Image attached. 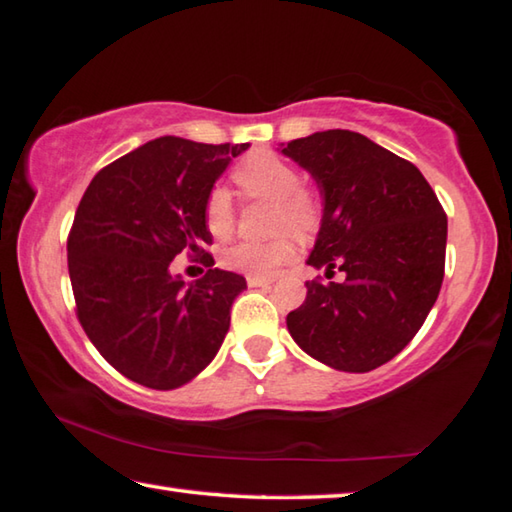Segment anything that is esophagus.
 <instances>
[{
    "instance_id": "34e87169",
    "label": "esophagus",
    "mask_w": 512,
    "mask_h": 512,
    "mask_svg": "<svg viewBox=\"0 0 512 512\" xmlns=\"http://www.w3.org/2000/svg\"><path fill=\"white\" fill-rule=\"evenodd\" d=\"M248 287H268L273 282V277H259V275H248L246 277Z\"/></svg>"
}]
</instances>
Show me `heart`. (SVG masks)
Returning a JSON list of instances; mask_svg holds the SVG:
<instances>
[{
    "label": "heart",
    "instance_id": "heart-1",
    "mask_svg": "<svg viewBox=\"0 0 512 512\" xmlns=\"http://www.w3.org/2000/svg\"><path fill=\"white\" fill-rule=\"evenodd\" d=\"M239 192L246 198H268L275 201V230H293L307 235L318 219L316 194L300 185V173L291 162L271 151H257L232 171ZM205 228L210 235L225 239L235 230V203L225 187H212L203 205ZM296 255L291 235H280L268 241H239L223 255V264L232 271L268 277Z\"/></svg>",
    "mask_w": 512,
    "mask_h": 512
}]
</instances>
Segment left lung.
I'll return each mask as SVG.
<instances>
[{
  "mask_svg": "<svg viewBox=\"0 0 512 512\" xmlns=\"http://www.w3.org/2000/svg\"><path fill=\"white\" fill-rule=\"evenodd\" d=\"M316 178L325 212L307 262L332 280L305 282L287 327L311 357L368 372L418 334L445 277L447 214L420 169L354 131H323L282 149Z\"/></svg>",
  "mask_w": 512,
  "mask_h": 512,
  "instance_id": "8db88e82",
  "label": "left lung"
}]
</instances>
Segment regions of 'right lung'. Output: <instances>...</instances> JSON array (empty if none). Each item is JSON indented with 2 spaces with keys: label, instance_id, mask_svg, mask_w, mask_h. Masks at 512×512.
I'll return each instance as SVG.
<instances>
[{
  "label": "right lung",
  "instance_id": "right-lung-1",
  "mask_svg": "<svg viewBox=\"0 0 512 512\" xmlns=\"http://www.w3.org/2000/svg\"><path fill=\"white\" fill-rule=\"evenodd\" d=\"M248 144L158 137L103 167L67 237L76 316L112 368L155 391L194 379L219 352L244 275L212 268L203 205ZM187 254L208 273L185 285L170 262Z\"/></svg>",
  "mask_w": 512,
  "mask_h": 512
}]
</instances>
